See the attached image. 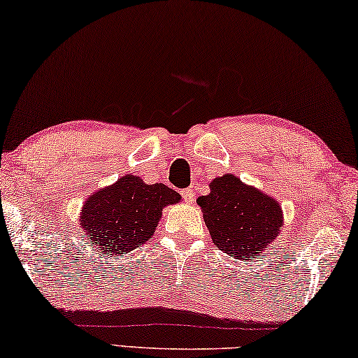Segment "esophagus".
I'll list each match as a JSON object with an SVG mask.
<instances>
[{"label": "esophagus", "mask_w": 358, "mask_h": 358, "mask_svg": "<svg viewBox=\"0 0 358 358\" xmlns=\"http://www.w3.org/2000/svg\"><path fill=\"white\" fill-rule=\"evenodd\" d=\"M194 195H195V192L192 190V189L182 190V196H184V201H185V203H192V201H194Z\"/></svg>", "instance_id": "esophagus-1"}]
</instances>
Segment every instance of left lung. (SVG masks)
<instances>
[{
  "label": "left lung",
  "mask_w": 358,
  "mask_h": 358,
  "mask_svg": "<svg viewBox=\"0 0 358 358\" xmlns=\"http://www.w3.org/2000/svg\"><path fill=\"white\" fill-rule=\"evenodd\" d=\"M210 190L196 201L214 245L235 259L262 255L283 225L278 201L234 174L211 180Z\"/></svg>",
  "instance_id": "8db88e82"
}]
</instances>
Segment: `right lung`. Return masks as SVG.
<instances>
[{"instance_id":"1","label":"right lung","mask_w":358,"mask_h":358,"mask_svg":"<svg viewBox=\"0 0 358 358\" xmlns=\"http://www.w3.org/2000/svg\"><path fill=\"white\" fill-rule=\"evenodd\" d=\"M178 201L180 195L168 185L145 184L137 176L126 174L87 198L80 225L97 251L118 257L148 241L163 208Z\"/></svg>"}]
</instances>
